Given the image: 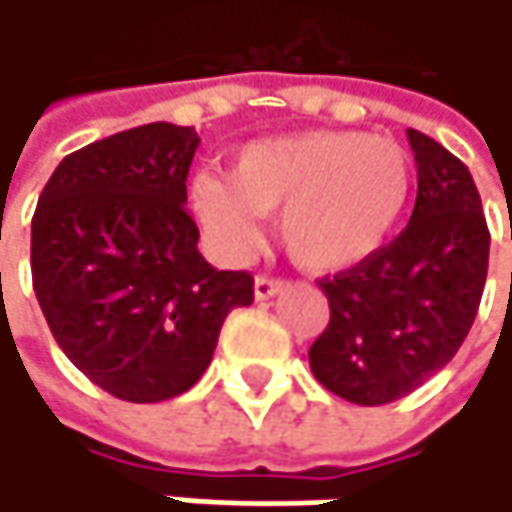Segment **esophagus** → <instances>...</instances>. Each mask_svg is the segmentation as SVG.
Instances as JSON below:
<instances>
[{
    "label": "esophagus",
    "instance_id": "34e87169",
    "mask_svg": "<svg viewBox=\"0 0 512 512\" xmlns=\"http://www.w3.org/2000/svg\"><path fill=\"white\" fill-rule=\"evenodd\" d=\"M287 284L281 281V278H269V275H257L255 278V299H272L275 293H281Z\"/></svg>",
    "mask_w": 512,
    "mask_h": 512
}]
</instances>
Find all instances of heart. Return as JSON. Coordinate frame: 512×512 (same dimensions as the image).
Returning <instances> with one entry per match:
<instances>
[{"instance_id": "heart-1", "label": "heart", "mask_w": 512, "mask_h": 512, "mask_svg": "<svg viewBox=\"0 0 512 512\" xmlns=\"http://www.w3.org/2000/svg\"><path fill=\"white\" fill-rule=\"evenodd\" d=\"M415 186L409 151L388 136L308 130L240 148L231 177L198 171L189 207L225 260L260 243V216L278 210V237L308 272H341L373 257L394 234Z\"/></svg>"}]
</instances>
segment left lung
<instances>
[{
    "label": "left lung",
    "mask_w": 512,
    "mask_h": 512,
    "mask_svg": "<svg viewBox=\"0 0 512 512\" xmlns=\"http://www.w3.org/2000/svg\"><path fill=\"white\" fill-rule=\"evenodd\" d=\"M406 136L418 165L409 225L320 281L332 317L308 361L320 385L358 406L406 397L457 356L486 284L489 228L468 168L430 136Z\"/></svg>",
    "instance_id": "8db88e82"
}]
</instances>
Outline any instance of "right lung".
<instances>
[{"mask_svg":"<svg viewBox=\"0 0 512 512\" xmlns=\"http://www.w3.org/2000/svg\"><path fill=\"white\" fill-rule=\"evenodd\" d=\"M198 133L145 124L64 156L32 219V284L52 338L130 403L189 391L255 278L210 266L186 213Z\"/></svg>","mask_w":512,"mask_h":512,"instance_id":"right-lung-1","label":"right lung"}]
</instances>
